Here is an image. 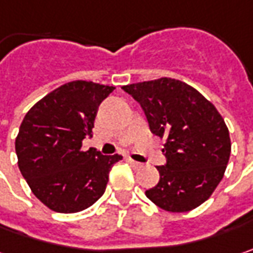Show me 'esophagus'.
<instances>
[{"mask_svg":"<svg viewBox=\"0 0 253 253\" xmlns=\"http://www.w3.org/2000/svg\"><path fill=\"white\" fill-rule=\"evenodd\" d=\"M127 161H128V163H130V164H131V166H133L134 169H141V167H143V164H141V163H138V161H134V160L130 159V157L127 159Z\"/></svg>","mask_w":253,"mask_h":253,"instance_id":"esophagus-1","label":"esophagus"}]
</instances>
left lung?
I'll return each mask as SVG.
<instances>
[{
    "instance_id": "1",
    "label": "left lung",
    "mask_w": 253,
    "mask_h": 253,
    "mask_svg": "<svg viewBox=\"0 0 253 253\" xmlns=\"http://www.w3.org/2000/svg\"><path fill=\"white\" fill-rule=\"evenodd\" d=\"M143 107L153 134L166 137L160 181L146 191L150 201L170 212H187L205 203L221 182L231 156L222 116L197 89L160 78L122 87Z\"/></svg>"
}]
</instances>
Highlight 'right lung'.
Returning <instances> with one entry per match:
<instances>
[{
	"label": "right lung",
	"instance_id": "right-lung-1",
	"mask_svg": "<svg viewBox=\"0 0 253 253\" xmlns=\"http://www.w3.org/2000/svg\"><path fill=\"white\" fill-rule=\"evenodd\" d=\"M115 90L86 81L65 83L29 109L15 138L18 167L34 195L49 210L79 212L106 190L109 171L122 156L82 150L92 136L99 105Z\"/></svg>",
	"mask_w": 253,
	"mask_h": 253
}]
</instances>
